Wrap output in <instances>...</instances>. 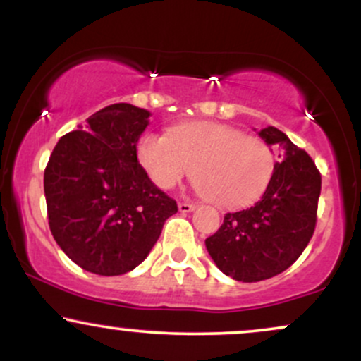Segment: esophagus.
<instances>
[{
  "label": "esophagus",
  "mask_w": 361,
  "mask_h": 361,
  "mask_svg": "<svg viewBox=\"0 0 361 361\" xmlns=\"http://www.w3.org/2000/svg\"><path fill=\"white\" fill-rule=\"evenodd\" d=\"M178 209H180L181 214H188L192 212V210H195V205L188 204V202H180V204H178Z\"/></svg>",
  "instance_id": "34e87169"
}]
</instances>
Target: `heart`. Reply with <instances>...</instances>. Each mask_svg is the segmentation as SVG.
<instances>
[{"instance_id":"1","label":"heart","mask_w":361,"mask_h":361,"mask_svg":"<svg viewBox=\"0 0 361 361\" xmlns=\"http://www.w3.org/2000/svg\"><path fill=\"white\" fill-rule=\"evenodd\" d=\"M135 156L149 180L171 190L192 175L204 197L224 209H238L267 192L275 173V152L258 135L219 122H183L168 135H140Z\"/></svg>"}]
</instances>
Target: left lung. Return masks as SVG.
<instances>
[{"instance_id":"1","label":"left lung","mask_w":361,"mask_h":361,"mask_svg":"<svg viewBox=\"0 0 361 361\" xmlns=\"http://www.w3.org/2000/svg\"><path fill=\"white\" fill-rule=\"evenodd\" d=\"M259 137L283 151L267 192L250 209L224 215L217 233L205 239L219 270L246 283L295 263L316 229L321 195V173L304 149L276 127L261 128Z\"/></svg>"}]
</instances>
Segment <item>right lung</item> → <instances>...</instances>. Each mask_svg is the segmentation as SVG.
Returning a JSON list of instances; mask_svg holds the SVG:
<instances>
[{
    "mask_svg": "<svg viewBox=\"0 0 361 361\" xmlns=\"http://www.w3.org/2000/svg\"><path fill=\"white\" fill-rule=\"evenodd\" d=\"M149 111L114 103L62 135L44 173L51 233L82 270L123 275L146 259L176 202L149 180L135 146Z\"/></svg>",
    "mask_w": 361,
    "mask_h": 361,
    "instance_id": "right-lung-1",
    "label": "right lung"
}]
</instances>
